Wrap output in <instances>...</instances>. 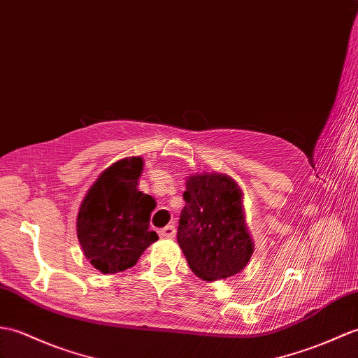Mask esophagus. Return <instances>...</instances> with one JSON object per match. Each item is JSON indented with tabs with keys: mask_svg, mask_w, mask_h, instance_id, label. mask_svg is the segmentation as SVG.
I'll list each match as a JSON object with an SVG mask.
<instances>
[{
	"mask_svg": "<svg viewBox=\"0 0 358 358\" xmlns=\"http://www.w3.org/2000/svg\"><path fill=\"white\" fill-rule=\"evenodd\" d=\"M159 234H160L162 238H173V236H176V227L166 226L162 230H159Z\"/></svg>",
	"mask_w": 358,
	"mask_h": 358,
	"instance_id": "1",
	"label": "esophagus"
}]
</instances>
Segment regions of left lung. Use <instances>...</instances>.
<instances>
[{"label": "left lung", "mask_w": 358, "mask_h": 358, "mask_svg": "<svg viewBox=\"0 0 358 358\" xmlns=\"http://www.w3.org/2000/svg\"><path fill=\"white\" fill-rule=\"evenodd\" d=\"M182 198L177 241L190 270L207 282L239 273L250 261L253 241L236 182L222 173H196Z\"/></svg>", "instance_id": "8db88e82"}]
</instances>
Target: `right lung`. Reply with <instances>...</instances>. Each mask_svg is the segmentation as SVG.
Listing matches in <instances>:
<instances>
[{"instance_id": "obj_1", "label": "right lung", "mask_w": 358, "mask_h": 358, "mask_svg": "<svg viewBox=\"0 0 358 358\" xmlns=\"http://www.w3.org/2000/svg\"><path fill=\"white\" fill-rule=\"evenodd\" d=\"M140 157L111 164L101 173L78 215V238L94 268L103 274L134 267L146 248L159 239L149 230L155 199L140 192Z\"/></svg>"}]
</instances>
